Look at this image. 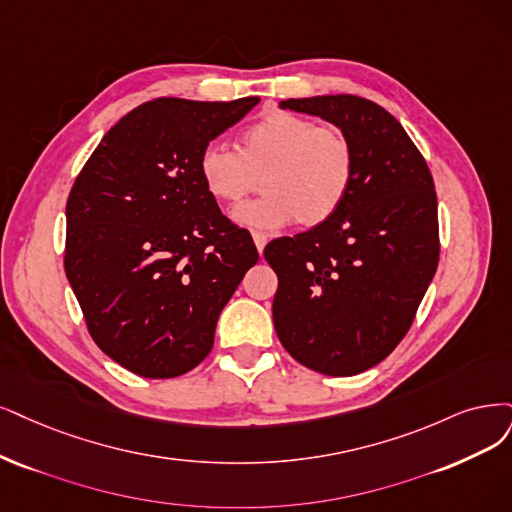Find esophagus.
<instances>
[{
	"mask_svg": "<svg viewBox=\"0 0 512 512\" xmlns=\"http://www.w3.org/2000/svg\"><path fill=\"white\" fill-rule=\"evenodd\" d=\"M253 240H255L257 251L263 253V249H266V244H268V236L261 234V232H253Z\"/></svg>",
	"mask_w": 512,
	"mask_h": 512,
	"instance_id": "34e87169",
	"label": "esophagus"
}]
</instances>
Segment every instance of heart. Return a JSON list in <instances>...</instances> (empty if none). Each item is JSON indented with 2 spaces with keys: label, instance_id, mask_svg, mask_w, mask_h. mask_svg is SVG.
<instances>
[{
  "label": "heart",
  "instance_id": "1",
  "mask_svg": "<svg viewBox=\"0 0 512 512\" xmlns=\"http://www.w3.org/2000/svg\"><path fill=\"white\" fill-rule=\"evenodd\" d=\"M198 173L208 196L236 204L263 187L259 200L232 213L240 225L274 232L293 221L327 223L342 208L354 177V147L342 128L293 111H270L242 132L240 149L206 143Z\"/></svg>",
  "mask_w": 512,
  "mask_h": 512
}]
</instances>
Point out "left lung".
<instances>
[{
	"label": "left lung",
	"mask_w": 512,
	"mask_h": 512,
	"mask_svg": "<svg viewBox=\"0 0 512 512\" xmlns=\"http://www.w3.org/2000/svg\"><path fill=\"white\" fill-rule=\"evenodd\" d=\"M280 107L342 128L354 147V177L327 223L263 251L278 276L276 335L304 367L356 375L399 346L437 272L434 181L399 120L369 99L327 94Z\"/></svg>",
	"instance_id": "1"
}]
</instances>
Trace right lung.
Instances as JSON below:
<instances>
[{"label":"right lung","mask_w":512,"mask_h":512,"mask_svg":"<svg viewBox=\"0 0 512 512\" xmlns=\"http://www.w3.org/2000/svg\"><path fill=\"white\" fill-rule=\"evenodd\" d=\"M257 103L147 101L107 130L71 187L69 285L94 344L141 377L198 367L223 306L259 259L198 173L202 147Z\"/></svg>","instance_id":"obj_1"}]
</instances>
